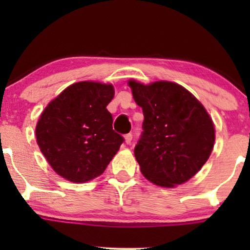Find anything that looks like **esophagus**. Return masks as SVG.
<instances>
[{
	"instance_id": "34e87169",
	"label": "esophagus",
	"mask_w": 250,
	"mask_h": 250,
	"mask_svg": "<svg viewBox=\"0 0 250 250\" xmlns=\"http://www.w3.org/2000/svg\"><path fill=\"white\" fill-rule=\"evenodd\" d=\"M125 143H127V145H130L131 141H133V134H127V135H125Z\"/></svg>"
}]
</instances>
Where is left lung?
I'll return each mask as SVG.
<instances>
[{
  "label": "left lung",
  "instance_id": "left-lung-1",
  "mask_svg": "<svg viewBox=\"0 0 250 250\" xmlns=\"http://www.w3.org/2000/svg\"><path fill=\"white\" fill-rule=\"evenodd\" d=\"M145 121L134 154L146 179L161 187L188 181L210 156L215 129L205 107L173 82L129 81Z\"/></svg>",
  "mask_w": 250,
  "mask_h": 250
}]
</instances>
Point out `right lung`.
Listing matches in <instances>:
<instances>
[{
	"label": "right lung",
	"mask_w": 250,
	"mask_h": 250,
	"mask_svg": "<svg viewBox=\"0 0 250 250\" xmlns=\"http://www.w3.org/2000/svg\"><path fill=\"white\" fill-rule=\"evenodd\" d=\"M114 87L74 83L43 110L36 125L37 145L57 174L82 183L100 176L125 139L113 129L107 110Z\"/></svg>",
	"instance_id": "right-lung-1"
}]
</instances>
